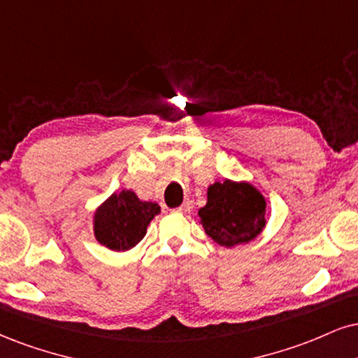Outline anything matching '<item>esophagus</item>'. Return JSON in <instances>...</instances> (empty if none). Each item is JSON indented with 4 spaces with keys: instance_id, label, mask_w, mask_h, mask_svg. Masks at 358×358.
<instances>
[{
    "instance_id": "obj_1",
    "label": "esophagus",
    "mask_w": 358,
    "mask_h": 358,
    "mask_svg": "<svg viewBox=\"0 0 358 358\" xmlns=\"http://www.w3.org/2000/svg\"><path fill=\"white\" fill-rule=\"evenodd\" d=\"M190 212H192V201H185L182 206H178V208H176V213L187 215V213H190Z\"/></svg>"
}]
</instances>
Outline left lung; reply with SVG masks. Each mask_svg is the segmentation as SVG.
Listing matches in <instances>:
<instances>
[{"label":"left lung","instance_id":"8db88e82","mask_svg":"<svg viewBox=\"0 0 358 358\" xmlns=\"http://www.w3.org/2000/svg\"><path fill=\"white\" fill-rule=\"evenodd\" d=\"M205 234L220 247L231 248L255 240L268 218L265 196L250 182L225 178L206 190V205L198 210Z\"/></svg>","mask_w":358,"mask_h":358}]
</instances>
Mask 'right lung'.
I'll return each mask as SVG.
<instances>
[{
	"mask_svg": "<svg viewBox=\"0 0 358 358\" xmlns=\"http://www.w3.org/2000/svg\"><path fill=\"white\" fill-rule=\"evenodd\" d=\"M160 212V205L140 200L133 190L115 192L94 210L93 235L103 247L127 252L143 240L146 228Z\"/></svg>",
	"mask_w": 358,
	"mask_h": 358,
	"instance_id": "obj_1",
	"label": "right lung"
}]
</instances>
